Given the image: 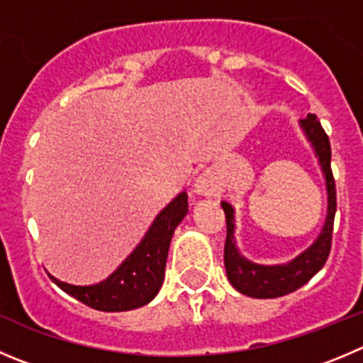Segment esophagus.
<instances>
[{"instance_id": "obj_1", "label": "esophagus", "mask_w": 363, "mask_h": 363, "mask_svg": "<svg viewBox=\"0 0 363 363\" xmlns=\"http://www.w3.org/2000/svg\"><path fill=\"white\" fill-rule=\"evenodd\" d=\"M195 189H197V193H201V195H213V193H215V184H213V181L208 175H202L197 181V184H195Z\"/></svg>"}]
</instances>
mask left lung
Here are the masks:
<instances>
[{
    "instance_id": "8db88e82",
    "label": "left lung",
    "mask_w": 363,
    "mask_h": 363,
    "mask_svg": "<svg viewBox=\"0 0 363 363\" xmlns=\"http://www.w3.org/2000/svg\"><path fill=\"white\" fill-rule=\"evenodd\" d=\"M301 123H303V128L306 130L310 141L313 143L320 164H323L324 174H326L328 195H330L326 225H324L317 242L289 265H254V263L243 259L238 250H236L235 242H233V231H235L233 208L228 202H222L223 213H225V223H228V238H225V247H223V263H225V270H228V277L231 284L243 296L258 297V299H272V297H281L290 292H296L297 289H301L304 283H308L315 274L323 269L331 252L335 211H337V189H335V177L333 172H331L330 138H328L326 130H324L315 114H308Z\"/></svg>"
}]
</instances>
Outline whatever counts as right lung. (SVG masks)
Returning <instances> with one entry per match:
<instances>
[{
    "instance_id": "obj_1",
    "label": "right lung",
    "mask_w": 363,
    "mask_h": 363,
    "mask_svg": "<svg viewBox=\"0 0 363 363\" xmlns=\"http://www.w3.org/2000/svg\"><path fill=\"white\" fill-rule=\"evenodd\" d=\"M188 213V195L181 193L152 223L140 247L104 283L73 286L52 277L53 283L86 306L100 311H127L145 306L159 292L175 228Z\"/></svg>"
}]
</instances>
